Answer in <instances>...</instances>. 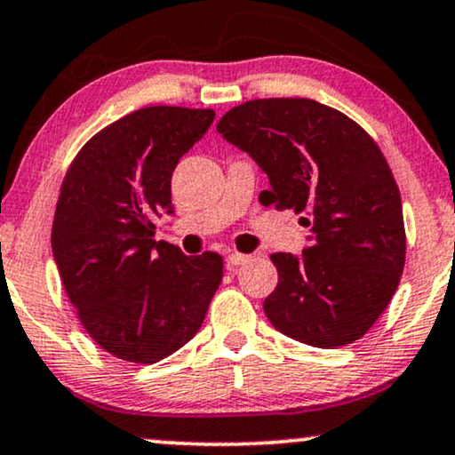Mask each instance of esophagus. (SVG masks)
Listing matches in <instances>:
<instances>
[{
    "instance_id": "1",
    "label": "esophagus",
    "mask_w": 455,
    "mask_h": 455,
    "mask_svg": "<svg viewBox=\"0 0 455 455\" xmlns=\"http://www.w3.org/2000/svg\"><path fill=\"white\" fill-rule=\"evenodd\" d=\"M251 257L249 255H243V253H229L226 257V263L228 266H243V263L249 261Z\"/></svg>"
}]
</instances>
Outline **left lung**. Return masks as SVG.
I'll return each instance as SVG.
<instances>
[{
  "label": "left lung",
  "mask_w": 455,
  "mask_h": 455,
  "mask_svg": "<svg viewBox=\"0 0 455 455\" xmlns=\"http://www.w3.org/2000/svg\"><path fill=\"white\" fill-rule=\"evenodd\" d=\"M217 132L270 177L263 204L304 212L312 244L274 253L278 284L263 310L307 346L361 339L390 304L405 267L399 185L378 143L341 111L312 99H255L229 109Z\"/></svg>",
  "instance_id": "left-lung-1"
}]
</instances>
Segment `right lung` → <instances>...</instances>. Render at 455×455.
Returning <instances> with one entry per match:
<instances>
[{
	"instance_id": "obj_1",
	"label": "right lung",
	"mask_w": 455,
	"mask_h": 455,
	"mask_svg": "<svg viewBox=\"0 0 455 455\" xmlns=\"http://www.w3.org/2000/svg\"><path fill=\"white\" fill-rule=\"evenodd\" d=\"M212 120V109H137L88 139L65 172L52 221L60 283L86 333L122 361L158 363L188 344L221 284V255L151 240L172 209L179 158Z\"/></svg>"
}]
</instances>
